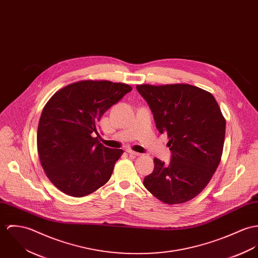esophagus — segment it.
Wrapping results in <instances>:
<instances>
[{
    "label": "esophagus",
    "mask_w": 258,
    "mask_h": 258,
    "mask_svg": "<svg viewBox=\"0 0 258 258\" xmlns=\"http://www.w3.org/2000/svg\"><path fill=\"white\" fill-rule=\"evenodd\" d=\"M126 152H127L131 156H141V155H142V153H140V152H136V151L131 150V149H127V150H126Z\"/></svg>",
    "instance_id": "obj_1"
}]
</instances>
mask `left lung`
<instances>
[{"label":"left lung","instance_id":"1","mask_svg":"<svg viewBox=\"0 0 258 258\" xmlns=\"http://www.w3.org/2000/svg\"><path fill=\"white\" fill-rule=\"evenodd\" d=\"M160 134H167L171 160L154 158L144 187L165 204L196 197L217 170L225 142L226 119L215 97L189 84L138 85Z\"/></svg>","mask_w":258,"mask_h":258}]
</instances>
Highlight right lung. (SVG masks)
<instances>
[{"instance_id":"obj_1","label":"right lung","mask_w":258,"mask_h":258,"mask_svg":"<svg viewBox=\"0 0 258 258\" xmlns=\"http://www.w3.org/2000/svg\"><path fill=\"white\" fill-rule=\"evenodd\" d=\"M132 89L85 80L60 89L47 102L38 122L37 150L46 176L60 191L84 197L109 181L122 150L99 143L98 122Z\"/></svg>"}]
</instances>
